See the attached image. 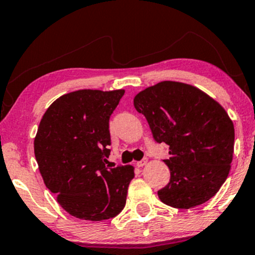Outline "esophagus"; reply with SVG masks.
<instances>
[{"label":"esophagus","mask_w":255,"mask_h":255,"mask_svg":"<svg viewBox=\"0 0 255 255\" xmlns=\"http://www.w3.org/2000/svg\"><path fill=\"white\" fill-rule=\"evenodd\" d=\"M146 163H147V159H142V160H140V162L136 163V166H139V168H141V166L146 165Z\"/></svg>","instance_id":"34e87169"}]
</instances>
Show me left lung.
<instances>
[{"label": "left lung", "instance_id": "obj_1", "mask_svg": "<svg viewBox=\"0 0 255 255\" xmlns=\"http://www.w3.org/2000/svg\"><path fill=\"white\" fill-rule=\"evenodd\" d=\"M156 142L169 145L170 181L158 191L160 201L175 209L206 203L227 180L235 130L227 111L192 85L162 81L134 97Z\"/></svg>", "mask_w": 255, "mask_h": 255}]
</instances>
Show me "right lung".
<instances>
[{"instance_id":"add662e5","label":"right lung","mask_w":255,"mask_h":255,"mask_svg":"<svg viewBox=\"0 0 255 255\" xmlns=\"http://www.w3.org/2000/svg\"><path fill=\"white\" fill-rule=\"evenodd\" d=\"M125 90H79L61 96L40 120L34 156L44 183L69 215L104 221L124 210L131 165H107L109 120Z\"/></svg>"}]
</instances>
